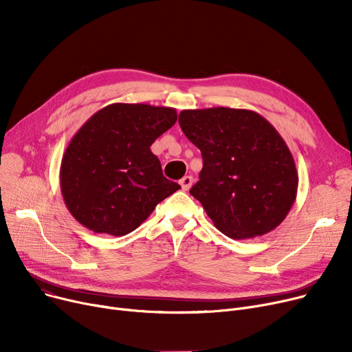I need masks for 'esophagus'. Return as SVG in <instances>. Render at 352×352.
<instances>
[{
    "label": "esophagus",
    "mask_w": 352,
    "mask_h": 352,
    "mask_svg": "<svg viewBox=\"0 0 352 352\" xmlns=\"http://www.w3.org/2000/svg\"><path fill=\"white\" fill-rule=\"evenodd\" d=\"M179 186H181L182 191H188V190L191 188V186H192V177H191V175L184 177V178L179 181Z\"/></svg>",
    "instance_id": "esophagus-1"
}]
</instances>
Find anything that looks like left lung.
Instances as JSON below:
<instances>
[{
	"label": "left lung",
	"instance_id": "8db88e82",
	"mask_svg": "<svg viewBox=\"0 0 352 352\" xmlns=\"http://www.w3.org/2000/svg\"><path fill=\"white\" fill-rule=\"evenodd\" d=\"M178 122L199 148L202 170L190 190L217 230L234 239L278 227L297 198L298 174L278 131L251 109H184Z\"/></svg>",
	"mask_w": 352,
	"mask_h": 352
}]
</instances>
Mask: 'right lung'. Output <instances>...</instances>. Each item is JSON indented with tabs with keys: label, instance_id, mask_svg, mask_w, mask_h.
Instances as JSON below:
<instances>
[{
	"label": "right lung",
	"instance_id": "obj_1",
	"mask_svg": "<svg viewBox=\"0 0 352 352\" xmlns=\"http://www.w3.org/2000/svg\"><path fill=\"white\" fill-rule=\"evenodd\" d=\"M177 121V111L116 102L97 111L69 141L60 186L71 215L97 234L138 228L158 202L181 187L162 175L153 142Z\"/></svg>",
	"mask_w": 352,
	"mask_h": 352
}]
</instances>
